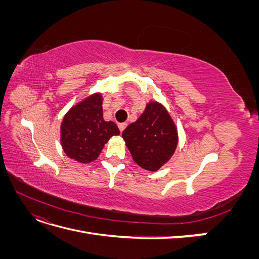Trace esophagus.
<instances>
[{
    "label": "esophagus",
    "mask_w": 259,
    "mask_h": 259,
    "mask_svg": "<svg viewBox=\"0 0 259 259\" xmlns=\"http://www.w3.org/2000/svg\"><path fill=\"white\" fill-rule=\"evenodd\" d=\"M126 125H127L126 123H120V124H119V128H120V131H121V132H123V131L125 130V127H126Z\"/></svg>",
    "instance_id": "esophagus-1"
}]
</instances>
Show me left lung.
<instances>
[{
    "instance_id": "8db88e82",
    "label": "left lung",
    "mask_w": 259,
    "mask_h": 259,
    "mask_svg": "<svg viewBox=\"0 0 259 259\" xmlns=\"http://www.w3.org/2000/svg\"><path fill=\"white\" fill-rule=\"evenodd\" d=\"M133 160L144 169L156 171L173 156L177 144L176 125L163 105L150 101L139 119L122 133Z\"/></svg>"
}]
</instances>
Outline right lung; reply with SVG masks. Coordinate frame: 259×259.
Masks as SVG:
<instances>
[{
    "mask_svg": "<svg viewBox=\"0 0 259 259\" xmlns=\"http://www.w3.org/2000/svg\"><path fill=\"white\" fill-rule=\"evenodd\" d=\"M120 130L103 117V95L95 93L73 106L60 125V143L70 159L80 163L95 161L105 144Z\"/></svg>",
    "mask_w": 259,
    "mask_h": 259,
    "instance_id": "obj_1",
    "label": "right lung"
}]
</instances>
